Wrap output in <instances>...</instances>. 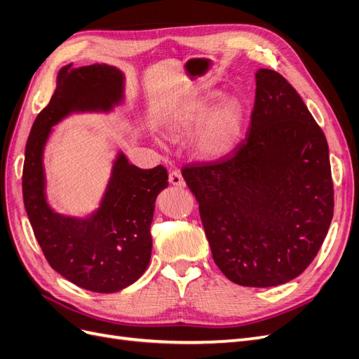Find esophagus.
<instances>
[{"mask_svg": "<svg viewBox=\"0 0 359 359\" xmlns=\"http://www.w3.org/2000/svg\"><path fill=\"white\" fill-rule=\"evenodd\" d=\"M168 182L172 184V187H177V188H184V184H187L179 171H171L168 176Z\"/></svg>", "mask_w": 359, "mask_h": 359, "instance_id": "obj_1", "label": "esophagus"}]
</instances>
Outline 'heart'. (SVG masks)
I'll use <instances>...</instances> for the list:
<instances>
[{
	"mask_svg": "<svg viewBox=\"0 0 359 359\" xmlns=\"http://www.w3.org/2000/svg\"><path fill=\"white\" fill-rule=\"evenodd\" d=\"M247 123V106L236 95L222 99L220 90H208L183 100L163 118V130L180 139L196 128L189 148L201 161H217L241 142Z\"/></svg>",
	"mask_w": 359,
	"mask_h": 359,
	"instance_id": "heart-1",
	"label": "heart"
}]
</instances>
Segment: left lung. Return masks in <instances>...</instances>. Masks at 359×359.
<instances>
[{
    "label": "left lung",
    "instance_id": "8db88e82",
    "mask_svg": "<svg viewBox=\"0 0 359 359\" xmlns=\"http://www.w3.org/2000/svg\"><path fill=\"white\" fill-rule=\"evenodd\" d=\"M182 175L200 204L215 263L232 283L285 284L320 251L334 207L328 144L278 72L257 69L250 127L235 151Z\"/></svg>",
    "mask_w": 359,
    "mask_h": 359
}]
</instances>
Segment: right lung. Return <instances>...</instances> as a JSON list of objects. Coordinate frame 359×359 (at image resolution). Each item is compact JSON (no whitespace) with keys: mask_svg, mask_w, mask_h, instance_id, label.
I'll use <instances>...</instances> for the list:
<instances>
[{"mask_svg":"<svg viewBox=\"0 0 359 359\" xmlns=\"http://www.w3.org/2000/svg\"><path fill=\"white\" fill-rule=\"evenodd\" d=\"M126 102V76L115 66L65 65L56 90L39 112L25 148L23 203L50 266L72 284L115 293L136 283L151 260L158 194L168 187L163 165L143 170L116 148L99 204L86 216L62 215L47 198L46 144L53 127L71 115H108Z\"/></svg>","mask_w":359,"mask_h":359,"instance_id":"add662e5","label":"right lung"}]
</instances>
